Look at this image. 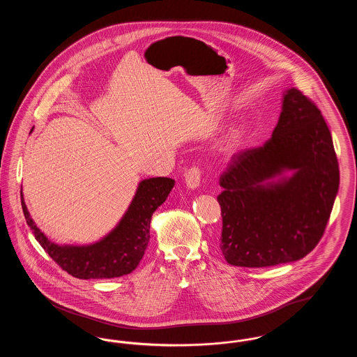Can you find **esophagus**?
I'll return each mask as SVG.
<instances>
[{
  "instance_id": "esophagus-1",
  "label": "esophagus",
  "mask_w": 357,
  "mask_h": 357,
  "mask_svg": "<svg viewBox=\"0 0 357 357\" xmlns=\"http://www.w3.org/2000/svg\"><path fill=\"white\" fill-rule=\"evenodd\" d=\"M201 179H202V171L199 167H191L186 171L185 174V182H186L188 188H197L201 185Z\"/></svg>"
}]
</instances>
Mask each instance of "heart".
<instances>
[{
    "instance_id": "1",
    "label": "heart",
    "mask_w": 357,
    "mask_h": 357,
    "mask_svg": "<svg viewBox=\"0 0 357 357\" xmlns=\"http://www.w3.org/2000/svg\"><path fill=\"white\" fill-rule=\"evenodd\" d=\"M241 137H242V134H241L239 131L233 132V134L230 135V137L227 139V147H229V149H233V147L238 146V143L241 142Z\"/></svg>"
}]
</instances>
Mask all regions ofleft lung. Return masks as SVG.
Returning <instances> with one entry per match:
<instances>
[{"label": "left lung", "mask_w": 357, "mask_h": 357, "mask_svg": "<svg viewBox=\"0 0 357 357\" xmlns=\"http://www.w3.org/2000/svg\"><path fill=\"white\" fill-rule=\"evenodd\" d=\"M287 170L294 171L290 177L283 176ZM339 183L337 156L321 111L290 88L272 137L234 155L220 178L225 259L266 268L304 258L323 237Z\"/></svg>", "instance_id": "obj_1"}]
</instances>
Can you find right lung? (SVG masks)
Masks as SVG:
<instances>
[{
	"label": "right lung",
	"mask_w": 357,
	"mask_h": 357,
	"mask_svg": "<svg viewBox=\"0 0 357 357\" xmlns=\"http://www.w3.org/2000/svg\"><path fill=\"white\" fill-rule=\"evenodd\" d=\"M174 185V179L163 176L142 181L118 226L99 242L86 246L53 243L34 225L22 195L21 204L34 238L63 271L80 280L115 278L135 271L150 241L153 211L167 199Z\"/></svg>",
	"instance_id": "1"
}]
</instances>
